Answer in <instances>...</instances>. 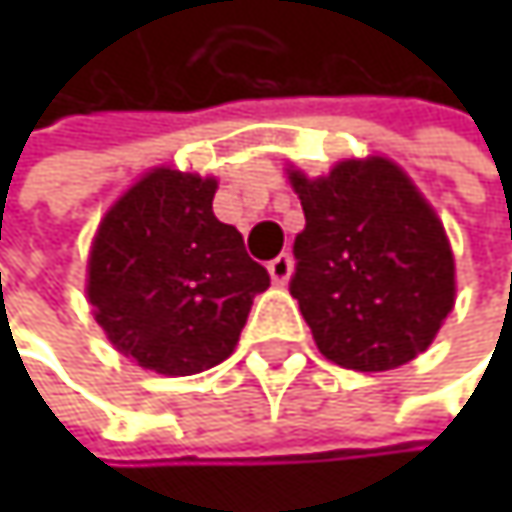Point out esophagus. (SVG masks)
Returning <instances> with one entry per match:
<instances>
[{"label":"esophagus","mask_w":512,"mask_h":512,"mask_svg":"<svg viewBox=\"0 0 512 512\" xmlns=\"http://www.w3.org/2000/svg\"><path fill=\"white\" fill-rule=\"evenodd\" d=\"M290 272H293V260H290V255H278L275 260H269V275H272L275 284H287Z\"/></svg>","instance_id":"obj_1"}]
</instances>
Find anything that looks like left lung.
Listing matches in <instances>:
<instances>
[{
	"label": "left lung",
	"mask_w": 512,
	"mask_h": 512,
	"mask_svg": "<svg viewBox=\"0 0 512 512\" xmlns=\"http://www.w3.org/2000/svg\"><path fill=\"white\" fill-rule=\"evenodd\" d=\"M305 231L290 296L329 361L376 373L424 353L454 308L442 222L388 159H347L329 177L290 174Z\"/></svg>",
	"instance_id": "8db88e82"
}]
</instances>
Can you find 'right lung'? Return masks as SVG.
Wrapping results in <instances>:
<instances>
[{
	"label": "right lung",
	"mask_w": 512,
	"mask_h": 512,
	"mask_svg": "<svg viewBox=\"0 0 512 512\" xmlns=\"http://www.w3.org/2000/svg\"><path fill=\"white\" fill-rule=\"evenodd\" d=\"M216 180L156 168L103 219L88 299L109 341L165 376L234 353L252 299L269 287L243 234L213 216Z\"/></svg>",
	"instance_id": "1"
}]
</instances>
